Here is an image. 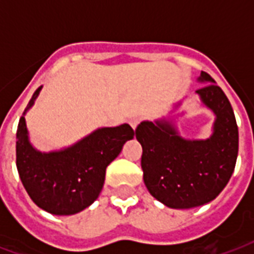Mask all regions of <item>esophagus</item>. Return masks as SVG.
<instances>
[{"label": "esophagus", "instance_id": "esophagus-1", "mask_svg": "<svg viewBox=\"0 0 254 254\" xmlns=\"http://www.w3.org/2000/svg\"><path fill=\"white\" fill-rule=\"evenodd\" d=\"M139 123H141V119H138V117H133V119L129 120V124H130V127H133V129H135V127H138Z\"/></svg>", "mask_w": 254, "mask_h": 254}]
</instances>
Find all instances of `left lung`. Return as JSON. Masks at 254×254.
<instances>
[{"label": "left lung", "mask_w": 254, "mask_h": 254, "mask_svg": "<svg viewBox=\"0 0 254 254\" xmlns=\"http://www.w3.org/2000/svg\"><path fill=\"white\" fill-rule=\"evenodd\" d=\"M201 103L215 113L212 135L186 139L166 120L143 121L135 129L142 146L141 167L149 192L170 208H193L213 200L232 177L239 129L232 105L207 72L197 79Z\"/></svg>", "instance_id": "obj_1"}]
</instances>
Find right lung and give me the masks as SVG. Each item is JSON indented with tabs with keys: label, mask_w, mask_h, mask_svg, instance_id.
Returning <instances> with one entry per match:
<instances>
[{
	"label": "right lung",
	"mask_w": 254,
	"mask_h": 254,
	"mask_svg": "<svg viewBox=\"0 0 254 254\" xmlns=\"http://www.w3.org/2000/svg\"><path fill=\"white\" fill-rule=\"evenodd\" d=\"M42 87L34 92L17 129V169L31 200L53 215H73L89 207L101 192L108 165L134 137L130 125L100 127L59 151L42 153L29 141L25 115Z\"/></svg>",
	"instance_id": "right-lung-1"
}]
</instances>
